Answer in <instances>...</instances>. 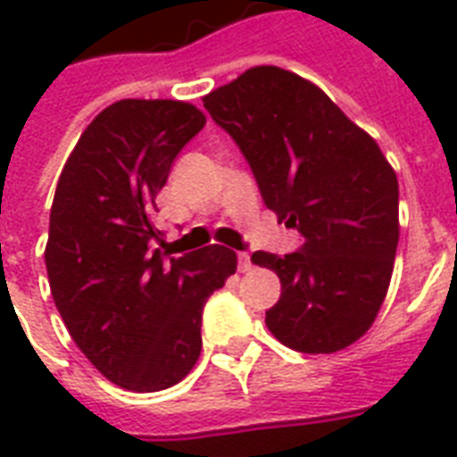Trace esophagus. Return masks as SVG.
Returning <instances> with one entry per match:
<instances>
[{
    "mask_svg": "<svg viewBox=\"0 0 457 457\" xmlns=\"http://www.w3.org/2000/svg\"><path fill=\"white\" fill-rule=\"evenodd\" d=\"M237 261H239V270L242 272H249L251 268H253V265H251V256L246 251H239V253H237Z\"/></svg>",
    "mask_w": 457,
    "mask_h": 457,
    "instance_id": "obj_1",
    "label": "esophagus"
}]
</instances>
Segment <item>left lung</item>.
<instances>
[{
	"label": "left lung",
	"instance_id": "left-lung-1",
	"mask_svg": "<svg viewBox=\"0 0 457 457\" xmlns=\"http://www.w3.org/2000/svg\"><path fill=\"white\" fill-rule=\"evenodd\" d=\"M204 106L242 149L265 206L303 237L294 253L251 256L282 282L268 329L301 353L351 346L375 322L394 272V168L318 85L285 68H249Z\"/></svg>",
	"mask_w": 457,
	"mask_h": 457
}]
</instances>
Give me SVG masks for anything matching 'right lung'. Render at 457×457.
<instances>
[{"instance_id": "1", "label": "right lung", "mask_w": 457, "mask_h": 457, "mask_svg": "<svg viewBox=\"0 0 457 457\" xmlns=\"http://www.w3.org/2000/svg\"><path fill=\"white\" fill-rule=\"evenodd\" d=\"M206 125L175 99H120L82 132L61 170L45 249L54 303L87 361L130 391L168 389L201 353V312L237 270L220 244L165 258L156 194Z\"/></svg>"}]
</instances>
